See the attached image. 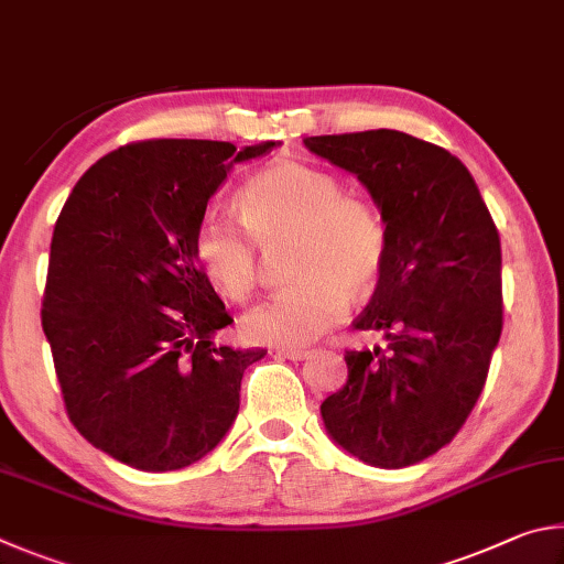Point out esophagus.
Here are the masks:
<instances>
[{
	"label": "esophagus",
	"mask_w": 564,
	"mask_h": 564,
	"mask_svg": "<svg viewBox=\"0 0 564 564\" xmlns=\"http://www.w3.org/2000/svg\"><path fill=\"white\" fill-rule=\"evenodd\" d=\"M310 354L312 351H307V349H276L274 357L290 359V361H302V359H310Z\"/></svg>",
	"instance_id": "esophagus-1"
}]
</instances>
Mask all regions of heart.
<instances>
[{"label":"heart","instance_id":"b5f03b06","mask_svg":"<svg viewBox=\"0 0 564 564\" xmlns=\"http://www.w3.org/2000/svg\"><path fill=\"white\" fill-rule=\"evenodd\" d=\"M245 225L207 210L193 235L195 260L223 297L247 302L262 274V247H288L294 282L242 317L245 337L267 347H307L344 319L387 267V227L373 205L344 193L339 177L302 161H274L242 187Z\"/></svg>","mask_w":564,"mask_h":564}]
</instances>
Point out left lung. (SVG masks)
Segmentation results:
<instances>
[{
	"label": "left lung",
	"mask_w": 564,
	"mask_h": 564,
	"mask_svg": "<svg viewBox=\"0 0 564 564\" xmlns=\"http://www.w3.org/2000/svg\"><path fill=\"white\" fill-rule=\"evenodd\" d=\"M354 173L387 225V267L354 327L387 347L347 351L349 379L322 403L332 441L377 468H406L466 423L502 332L500 237L468 167L401 131L312 135Z\"/></svg>",
	"instance_id": "8db88e82"
}]
</instances>
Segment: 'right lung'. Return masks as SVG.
<instances>
[{
	"label": "right lung",
	"mask_w": 564,
	"mask_h": 564,
	"mask_svg": "<svg viewBox=\"0 0 564 564\" xmlns=\"http://www.w3.org/2000/svg\"><path fill=\"white\" fill-rule=\"evenodd\" d=\"M274 145H123L62 207L42 327L68 419L126 466L165 473L207 456L237 416L245 369L267 354L215 344L232 317L197 267L193 235L232 163Z\"/></svg>",
	"instance_id": "obj_1"
}]
</instances>
